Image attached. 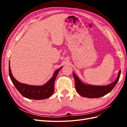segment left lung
<instances>
[{
  "mask_svg": "<svg viewBox=\"0 0 127 127\" xmlns=\"http://www.w3.org/2000/svg\"><path fill=\"white\" fill-rule=\"evenodd\" d=\"M120 74L121 70H120L116 80L108 85L95 86L87 85L83 83L75 73L73 72V76L75 81V88L76 91L80 95L88 98L100 97L110 93L118 83Z\"/></svg>",
  "mask_w": 127,
  "mask_h": 127,
  "instance_id": "1",
  "label": "left lung"
}]
</instances>
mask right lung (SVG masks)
Returning <instances> with one entry per match:
<instances>
[{
    "label": "right lung",
    "mask_w": 127,
    "mask_h": 127,
    "mask_svg": "<svg viewBox=\"0 0 127 127\" xmlns=\"http://www.w3.org/2000/svg\"><path fill=\"white\" fill-rule=\"evenodd\" d=\"M62 68L61 67L57 69L52 77L43 86L30 85L18 82L11 74L10 65H9V75L15 87L24 97L33 99H43L50 97L53 94L55 91L54 84L56 78Z\"/></svg>",
    "instance_id": "right-lung-1"
}]
</instances>
